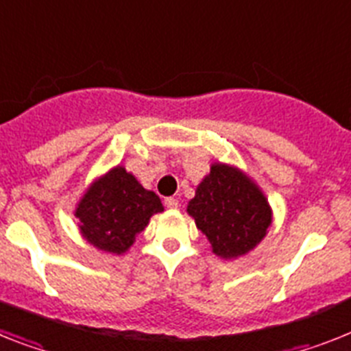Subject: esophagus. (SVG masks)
I'll list each match as a JSON object with an SVG mask.
<instances>
[{"instance_id":"34e87169","label":"esophagus","mask_w":351,"mask_h":351,"mask_svg":"<svg viewBox=\"0 0 351 351\" xmlns=\"http://www.w3.org/2000/svg\"><path fill=\"white\" fill-rule=\"evenodd\" d=\"M165 206L169 209H178L179 208V200L173 199V197H169V199H165Z\"/></svg>"}]
</instances>
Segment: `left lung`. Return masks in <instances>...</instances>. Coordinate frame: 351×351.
I'll list each match as a JSON object with an SVG mask.
<instances>
[{
    "label": "left lung",
    "mask_w": 351,
    "mask_h": 351,
    "mask_svg": "<svg viewBox=\"0 0 351 351\" xmlns=\"http://www.w3.org/2000/svg\"><path fill=\"white\" fill-rule=\"evenodd\" d=\"M188 215L220 259H238L261 243L274 220L263 190L232 165L215 161L188 202Z\"/></svg>",
    "instance_id": "left-lung-1"
}]
</instances>
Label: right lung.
<instances>
[{"mask_svg":"<svg viewBox=\"0 0 351 351\" xmlns=\"http://www.w3.org/2000/svg\"><path fill=\"white\" fill-rule=\"evenodd\" d=\"M163 211L160 197L117 165L94 179L74 209L80 232L97 250L122 256L133 247L152 215Z\"/></svg>","mask_w":351,"mask_h":351,"instance_id":"add662e5","label":"right lung"}]
</instances>
